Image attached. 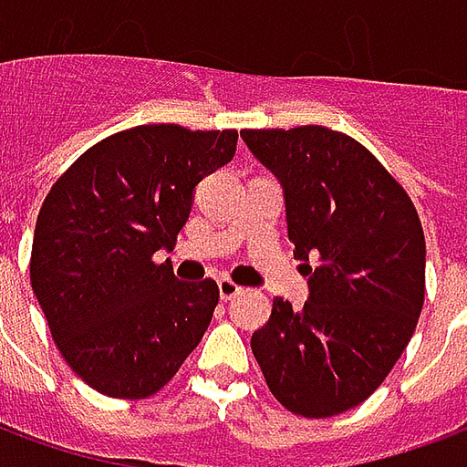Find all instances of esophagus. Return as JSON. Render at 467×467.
Segmentation results:
<instances>
[{
    "instance_id": "1",
    "label": "esophagus",
    "mask_w": 467,
    "mask_h": 467,
    "mask_svg": "<svg viewBox=\"0 0 467 467\" xmlns=\"http://www.w3.org/2000/svg\"><path fill=\"white\" fill-rule=\"evenodd\" d=\"M217 290H220V300H223V303H230L234 295L243 293V287H240V285H234L233 280H227V277L217 280Z\"/></svg>"
}]
</instances>
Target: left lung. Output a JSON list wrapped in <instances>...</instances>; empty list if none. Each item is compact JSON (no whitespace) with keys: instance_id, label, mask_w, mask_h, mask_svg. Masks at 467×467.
I'll list each match as a JSON object with an SVG mask.
<instances>
[{"instance_id":"left-lung-1","label":"left lung","mask_w":467,"mask_h":467,"mask_svg":"<svg viewBox=\"0 0 467 467\" xmlns=\"http://www.w3.org/2000/svg\"><path fill=\"white\" fill-rule=\"evenodd\" d=\"M283 187L305 265L303 310L277 297L253 335L267 388L295 415L330 418L380 388L425 297V237L410 197L360 142L327 127L243 130Z\"/></svg>"}]
</instances>
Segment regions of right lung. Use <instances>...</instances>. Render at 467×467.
<instances>
[{
  "label": "right lung",
  "mask_w": 467,
  "mask_h": 467,
  "mask_svg": "<svg viewBox=\"0 0 467 467\" xmlns=\"http://www.w3.org/2000/svg\"><path fill=\"white\" fill-rule=\"evenodd\" d=\"M234 147V130L140 124L87 150L47 194L32 290L59 352L97 392L150 398L202 340L217 283H182L152 254L172 250L197 184Z\"/></svg>",
  "instance_id": "add662e5"
}]
</instances>
